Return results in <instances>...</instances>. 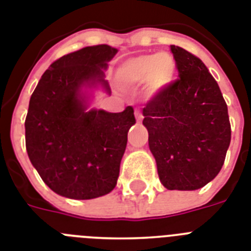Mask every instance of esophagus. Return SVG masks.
<instances>
[{
	"mask_svg": "<svg viewBox=\"0 0 251 251\" xmlns=\"http://www.w3.org/2000/svg\"><path fill=\"white\" fill-rule=\"evenodd\" d=\"M135 117L138 121H142L143 120V113L140 112V109H135Z\"/></svg>",
	"mask_w": 251,
	"mask_h": 251,
	"instance_id": "34e87169",
	"label": "esophagus"
}]
</instances>
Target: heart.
Here are the masks:
<instances>
[{
    "instance_id": "b5f03b06",
    "label": "heart",
    "mask_w": 251,
    "mask_h": 251,
    "mask_svg": "<svg viewBox=\"0 0 251 251\" xmlns=\"http://www.w3.org/2000/svg\"><path fill=\"white\" fill-rule=\"evenodd\" d=\"M174 74V58L168 53H154L139 54L129 58L120 66L117 76L130 84L149 81L151 88L158 89L170 83Z\"/></svg>"
}]
</instances>
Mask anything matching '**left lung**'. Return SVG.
<instances>
[{
    "mask_svg": "<svg viewBox=\"0 0 251 251\" xmlns=\"http://www.w3.org/2000/svg\"><path fill=\"white\" fill-rule=\"evenodd\" d=\"M178 77L143 108V125L168 190H197L216 177L231 142L226 100L203 61L170 46Z\"/></svg>",
    "mask_w": 251,
    "mask_h": 251,
    "instance_id": "obj_1",
    "label": "left lung"
}]
</instances>
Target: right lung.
Masks as SVG:
<instances>
[{
    "instance_id": "add662e5",
    "label": "right lung",
    "mask_w": 251,
    "mask_h": 251,
    "mask_svg": "<svg viewBox=\"0 0 251 251\" xmlns=\"http://www.w3.org/2000/svg\"><path fill=\"white\" fill-rule=\"evenodd\" d=\"M117 53L100 44L62 56L44 71L29 102L25 145L29 159L50 190L71 199H93L113 190L136 122L134 108L85 112L80 86L108 84L100 69Z\"/></svg>"
}]
</instances>
